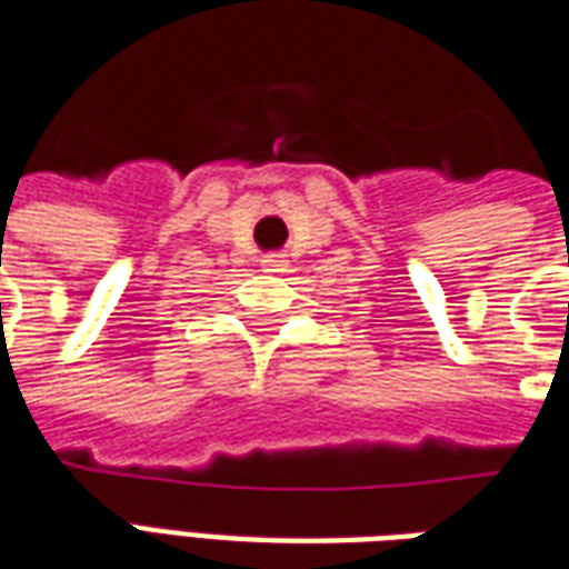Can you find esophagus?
Segmentation results:
<instances>
[{
	"label": "esophagus",
	"mask_w": 569,
	"mask_h": 569,
	"mask_svg": "<svg viewBox=\"0 0 569 569\" xmlns=\"http://www.w3.org/2000/svg\"><path fill=\"white\" fill-rule=\"evenodd\" d=\"M261 268L268 273H283L286 271V256L283 252H271V256H261Z\"/></svg>",
	"instance_id": "34e87169"
}]
</instances>
